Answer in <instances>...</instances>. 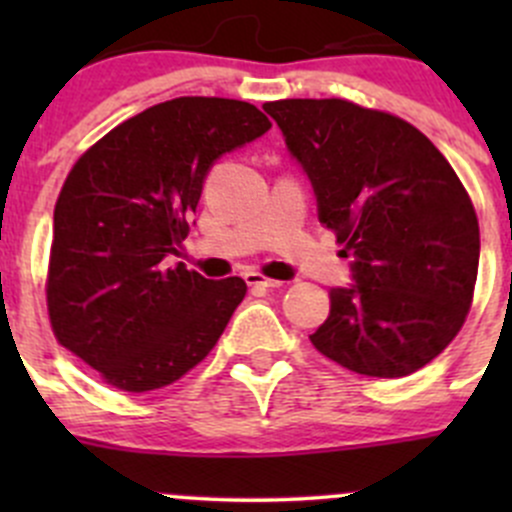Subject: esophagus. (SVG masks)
<instances>
[{
    "label": "esophagus",
    "mask_w": 512,
    "mask_h": 512,
    "mask_svg": "<svg viewBox=\"0 0 512 512\" xmlns=\"http://www.w3.org/2000/svg\"><path fill=\"white\" fill-rule=\"evenodd\" d=\"M245 282L250 287H262V289H275V287L282 285L280 280H270V277H262L260 272H247Z\"/></svg>",
    "instance_id": "obj_1"
}]
</instances>
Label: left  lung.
<instances>
[{
	"label": "left lung",
	"instance_id": "8db88e82",
	"mask_svg": "<svg viewBox=\"0 0 512 512\" xmlns=\"http://www.w3.org/2000/svg\"><path fill=\"white\" fill-rule=\"evenodd\" d=\"M317 198L319 223L352 257V285L312 334L344 369L399 379L463 327L478 275L471 198L418 128L342 98L265 103Z\"/></svg>",
	"mask_w": 512,
	"mask_h": 512
}]
</instances>
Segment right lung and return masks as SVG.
Instances as JSON below:
<instances>
[{
  "label": "right lung",
  "mask_w": 512,
  "mask_h": 512,
  "mask_svg": "<svg viewBox=\"0 0 512 512\" xmlns=\"http://www.w3.org/2000/svg\"><path fill=\"white\" fill-rule=\"evenodd\" d=\"M270 126L247 101L173 98L123 121L71 168L54 208L51 327L116 389L173 384L218 344L245 280H205L163 260L183 250L210 168Z\"/></svg>",
  "instance_id": "add662e5"
}]
</instances>
